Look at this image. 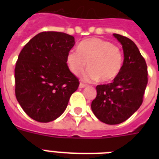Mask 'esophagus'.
<instances>
[{"mask_svg": "<svg viewBox=\"0 0 159 159\" xmlns=\"http://www.w3.org/2000/svg\"><path fill=\"white\" fill-rule=\"evenodd\" d=\"M87 87V85L83 84V83H80L79 84V87L80 88H84V87Z\"/></svg>", "mask_w": 159, "mask_h": 159, "instance_id": "34e87169", "label": "esophagus"}]
</instances>
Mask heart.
<instances>
[{
  "mask_svg": "<svg viewBox=\"0 0 159 159\" xmlns=\"http://www.w3.org/2000/svg\"><path fill=\"white\" fill-rule=\"evenodd\" d=\"M67 67L75 75H79L87 66L90 67L83 75L86 81L102 82L113 80L119 74L123 63L120 49L111 42L92 38L82 41L77 50L71 49L66 57Z\"/></svg>",
  "mask_w": 159,
  "mask_h": 159,
  "instance_id": "b5f03b06",
  "label": "heart"
}]
</instances>
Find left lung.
I'll list each match as a JSON object with an SVG mask.
<instances>
[{
  "label": "left lung",
  "instance_id": "obj_1",
  "mask_svg": "<svg viewBox=\"0 0 159 159\" xmlns=\"http://www.w3.org/2000/svg\"><path fill=\"white\" fill-rule=\"evenodd\" d=\"M113 35L123 48V65L111 83L97 86L91 106L97 119L107 125L122 123L140 107L148 83L147 64L138 47L127 37Z\"/></svg>",
  "mask_w": 159,
  "mask_h": 159
}]
</instances>
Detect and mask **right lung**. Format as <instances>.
<instances>
[{"label": "right lung", "mask_w": 159, "mask_h": 159, "mask_svg": "<svg viewBox=\"0 0 159 159\" xmlns=\"http://www.w3.org/2000/svg\"><path fill=\"white\" fill-rule=\"evenodd\" d=\"M73 36L41 32L26 43L15 68L16 97L24 111L38 122H50L62 115L79 86L66 62L74 46Z\"/></svg>", "instance_id": "add662e5"}]
</instances>
